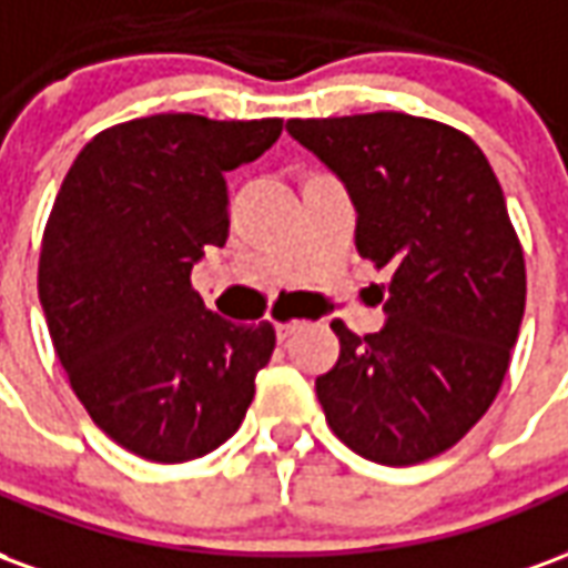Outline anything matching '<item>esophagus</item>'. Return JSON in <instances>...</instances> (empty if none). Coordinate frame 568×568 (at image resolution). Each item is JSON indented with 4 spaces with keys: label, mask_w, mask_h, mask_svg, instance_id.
Listing matches in <instances>:
<instances>
[{
    "label": "esophagus",
    "mask_w": 568,
    "mask_h": 568,
    "mask_svg": "<svg viewBox=\"0 0 568 568\" xmlns=\"http://www.w3.org/2000/svg\"><path fill=\"white\" fill-rule=\"evenodd\" d=\"M301 325H304L301 320H280L276 322V337H280V341H288V337H292V334H295Z\"/></svg>",
    "instance_id": "obj_1"
}]
</instances>
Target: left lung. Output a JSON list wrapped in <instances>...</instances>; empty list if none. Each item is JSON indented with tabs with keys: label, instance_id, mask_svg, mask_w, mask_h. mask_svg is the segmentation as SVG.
Returning a JSON list of instances; mask_svg holds the SVG:
<instances>
[{
	"label": "left lung",
	"instance_id": "left-lung-1",
	"mask_svg": "<svg viewBox=\"0 0 568 568\" xmlns=\"http://www.w3.org/2000/svg\"><path fill=\"white\" fill-rule=\"evenodd\" d=\"M285 130L349 191L356 248L393 267L386 325L316 377L349 450L417 465L450 450L499 395L526 304V264L484 151L456 128L405 112L292 118Z\"/></svg>",
	"mask_w": 568,
	"mask_h": 568
}]
</instances>
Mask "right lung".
I'll use <instances>...</instances> for the list:
<instances>
[{
	"label": "right lung",
	"instance_id": "right-lung-1",
	"mask_svg": "<svg viewBox=\"0 0 568 568\" xmlns=\"http://www.w3.org/2000/svg\"><path fill=\"white\" fill-rule=\"evenodd\" d=\"M280 133L283 118H136L97 133L57 191L39 258L48 332L93 423L142 459L224 444L271 362V322L206 310L191 267L227 240L224 173Z\"/></svg>",
	"mask_w": 568,
	"mask_h": 568
}]
</instances>
